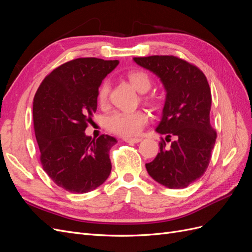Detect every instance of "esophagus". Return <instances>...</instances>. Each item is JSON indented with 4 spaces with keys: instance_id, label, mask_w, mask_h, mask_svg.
Segmentation results:
<instances>
[{
    "instance_id": "34e87169",
    "label": "esophagus",
    "mask_w": 252,
    "mask_h": 252,
    "mask_svg": "<svg viewBox=\"0 0 252 252\" xmlns=\"http://www.w3.org/2000/svg\"><path fill=\"white\" fill-rule=\"evenodd\" d=\"M123 141H124V142H126V143L136 144V143L141 142V141H142V139H141V138H124V139H123Z\"/></svg>"
}]
</instances>
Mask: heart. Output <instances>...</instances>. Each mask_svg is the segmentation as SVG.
Here are the masks:
<instances>
[{"label":"heart","mask_w":252,"mask_h":252,"mask_svg":"<svg viewBox=\"0 0 252 252\" xmlns=\"http://www.w3.org/2000/svg\"><path fill=\"white\" fill-rule=\"evenodd\" d=\"M134 89L140 94H145L151 87V79L149 74L142 70L130 71L127 75ZM110 90V83L108 80H104L97 89V103L105 105L108 100ZM147 101L151 102L152 98L147 97ZM147 114L142 110L134 111H116L111 113L105 120V126L114 134L121 136H133L139 134L142 128L147 123Z\"/></svg>","instance_id":"obj_1"}]
</instances>
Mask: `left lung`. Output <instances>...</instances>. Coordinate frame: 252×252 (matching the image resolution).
I'll use <instances>...</instances> for the list:
<instances>
[{"label":"left lung","instance_id":"obj_1","mask_svg":"<svg viewBox=\"0 0 252 252\" xmlns=\"http://www.w3.org/2000/svg\"><path fill=\"white\" fill-rule=\"evenodd\" d=\"M134 62L162 82L166 91L162 118L156 131L166 135L169 147L146 164L148 174L170 189L186 188L207 169L217 133L210 125L211 93L199 68L173 56L134 58Z\"/></svg>","mask_w":252,"mask_h":252}]
</instances>
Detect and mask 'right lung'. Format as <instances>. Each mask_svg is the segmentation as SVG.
Instances as JSON below:
<instances>
[{
	"mask_svg": "<svg viewBox=\"0 0 252 252\" xmlns=\"http://www.w3.org/2000/svg\"><path fill=\"white\" fill-rule=\"evenodd\" d=\"M118 60L81 58L44 79L33 98V124L41 163L49 178L72 193H86L108 179L113 136L86 135L97 107V89Z\"/></svg>",
	"mask_w": 252,
	"mask_h": 252,
	"instance_id": "add662e5",
	"label": "right lung"
}]
</instances>
